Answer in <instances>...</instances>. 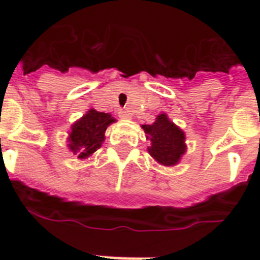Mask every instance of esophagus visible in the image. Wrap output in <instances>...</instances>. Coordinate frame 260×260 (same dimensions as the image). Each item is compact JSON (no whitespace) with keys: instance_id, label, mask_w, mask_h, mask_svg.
I'll list each match as a JSON object with an SVG mask.
<instances>
[{"instance_id":"34e87169","label":"esophagus","mask_w":260,"mask_h":260,"mask_svg":"<svg viewBox=\"0 0 260 260\" xmlns=\"http://www.w3.org/2000/svg\"><path fill=\"white\" fill-rule=\"evenodd\" d=\"M119 116L121 117V119H129V117H131L129 112H128V111H120Z\"/></svg>"}]
</instances>
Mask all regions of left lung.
Segmentation results:
<instances>
[{
	"label": "left lung",
	"mask_w": 260,
	"mask_h": 260,
	"mask_svg": "<svg viewBox=\"0 0 260 260\" xmlns=\"http://www.w3.org/2000/svg\"><path fill=\"white\" fill-rule=\"evenodd\" d=\"M143 129L151 140L148 152L153 159L163 166H175L178 163L185 152V137L183 131L170 121L166 113L157 116L152 125H143Z\"/></svg>",
	"instance_id": "obj_1"
}]
</instances>
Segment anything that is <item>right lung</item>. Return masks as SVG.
<instances>
[{
  "mask_svg": "<svg viewBox=\"0 0 260 260\" xmlns=\"http://www.w3.org/2000/svg\"><path fill=\"white\" fill-rule=\"evenodd\" d=\"M115 119L109 113L90 109L81 120L72 125L69 135V148L80 159H85L101 147L107 126Z\"/></svg>",
  "mask_w": 260,
  "mask_h": 260,
  "instance_id": "right-lung-1",
  "label": "right lung"
}]
</instances>
